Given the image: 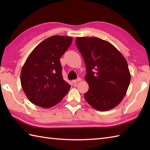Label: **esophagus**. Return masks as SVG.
I'll list each match as a JSON object with an SVG mask.
<instances>
[{
  "instance_id": "esophagus-1",
  "label": "esophagus",
  "mask_w": 150,
  "mask_h": 150,
  "mask_svg": "<svg viewBox=\"0 0 150 150\" xmlns=\"http://www.w3.org/2000/svg\"><path fill=\"white\" fill-rule=\"evenodd\" d=\"M82 81V79L81 78H78L77 79H76V80H73V84H77L79 81Z\"/></svg>"
}]
</instances>
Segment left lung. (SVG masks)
<instances>
[{"label": "left lung", "mask_w": 150, "mask_h": 150, "mask_svg": "<svg viewBox=\"0 0 150 150\" xmlns=\"http://www.w3.org/2000/svg\"><path fill=\"white\" fill-rule=\"evenodd\" d=\"M76 45L86 68V100L98 111L113 109L125 97L131 81L126 60L113 45L99 38L77 37Z\"/></svg>", "instance_id": "left-lung-1"}]
</instances>
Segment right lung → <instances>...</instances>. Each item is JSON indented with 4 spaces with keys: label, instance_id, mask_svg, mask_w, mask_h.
<instances>
[{
    "label": "right lung",
    "instance_id": "right-lung-1",
    "mask_svg": "<svg viewBox=\"0 0 150 150\" xmlns=\"http://www.w3.org/2000/svg\"><path fill=\"white\" fill-rule=\"evenodd\" d=\"M72 40L70 37L52 36L38 44L28 56L21 70V83L31 103L49 108L68 93L71 86L63 79L60 58Z\"/></svg>",
    "mask_w": 150,
    "mask_h": 150
}]
</instances>
